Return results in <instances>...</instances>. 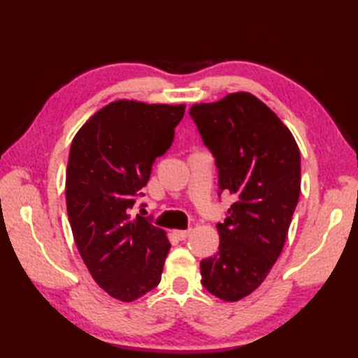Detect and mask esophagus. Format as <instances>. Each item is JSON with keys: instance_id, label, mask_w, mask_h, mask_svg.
<instances>
[{"instance_id": "obj_1", "label": "esophagus", "mask_w": 358, "mask_h": 358, "mask_svg": "<svg viewBox=\"0 0 358 358\" xmlns=\"http://www.w3.org/2000/svg\"><path fill=\"white\" fill-rule=\"evenodd\" d=\"M173 234L178 240H186L189 237V234H191V231H173Z\"/></svg>"}]
</instances>
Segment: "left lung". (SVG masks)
<instances>
[{
  "instance_id": "obj_1",
  "label": "left lung",
  "mask_w": 358,
  "mask_h": 358,
  "mask_svg": "<svg viewBox=\"0 0 358 358\" xmlns=\"http://www.w3.org/2000/svg\"><path fill=\"white\" fill-rule=\"evenodd\" d=\"M204 144L217 159L227 209L218 252L200 263L201 283L224 301L252 294L283 250L300 196V150L275 112L249 92L191 108Z\"/></svg>"
}]
</instances>
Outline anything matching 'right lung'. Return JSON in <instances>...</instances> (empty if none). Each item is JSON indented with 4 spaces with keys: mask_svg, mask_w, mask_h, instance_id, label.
Instances as JSON below:
<instances>
[{
    "mask_svg": "<svg viewBox=\"0 0 358 358\" xmlns=\"http://www.w3.org/2000/svg\"><path fill=\"white\" fill-rule=\"evenodd\" d=\"M185 109L117 100L96 110L72 140L66 204L75 245L95 283L120 301L140 299L162 280L167 234L129 212L155 158L171 148Z\"/></svg>",
    "mask_w": 358,
    "mask_h": 358,
    "instance_id": "right-lung-1",
    "label": "right lung"
}]
</instances>
